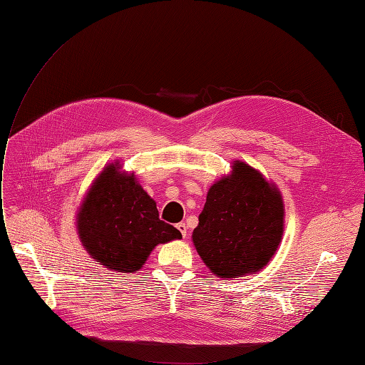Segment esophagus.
Instances as JSON below:
<instances>
[{"label":"esophagus","instance_id":"34e87169","mask_svg":"<svg viewBox=\"0 0 365 365\" xmlns=\"http://www.w3.org/2000/svg\"><path fill=\"white\" fill-rule=\"evenodd\" d=\"M176 228L180 230V233L182 235V237H185L187 236V225L184 224V222H180V224H176Z\"/></svg>","mask_w":365,"mask_h":365}]
</instances>
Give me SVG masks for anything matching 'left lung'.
Listing matches in <instances>:
<instances>
[{"label": "left lung", "mask_w": 365, "mask_h": 365, "mask_svg": "<svg viewBox=\"0 0 365 365\" xmlns=\"http://www.w3.org/2000/svg\"><path fill=\"white\" fill-rule=\"evenodd\" d=\"M283 201L251 165L236 161L233 173L210 187L193 230V244L217 277L262 269L283 235Z\"/></svg>", "instance_id": "1"}]
</instances>
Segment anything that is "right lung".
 <instances>
[{"mask_svg": "<svg viewBox=\"0 0 365 365\" xmlns=\"http://www.w3.org/2000/svg\"><path fill=\"white\" fill-rule=\"evenodd\" d=\"M111 164L86 195L77 228L90 256L118 272H135L158 244L181 239L180 230L160 219L157 204L134 175Z\"/></svg>", "mask_w": 365, "mask_h": 365, "instance_id": "right-lung-1", "label": "right lung"}]
</instances>
